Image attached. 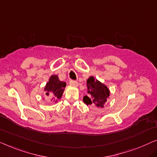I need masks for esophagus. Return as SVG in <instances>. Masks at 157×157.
I'll return each instance as SVG.
<instances>
[{
    "instance_id": "1",
    "label": "esophagus",
    "mask_w": 157,
    "mask_h": 157,
    "mask_svg": "<svg viewBox=\"0 0 157 157\" xmlns=\"http://www.w3.org/2000/svg\"><path fill=\"white\" fill-rule=\"evenodd\" d=\"M70 85L73 86H78V82L77 81L71 80V81H70Z\"/></svg>"
}]
</instances>
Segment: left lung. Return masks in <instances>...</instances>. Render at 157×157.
<instances>
[{"instance_id": "8db88e82", "label": "left lung", "mask_w": 157, "mask_h": 157, "mask_svg": "<svg viewBox=\"0 0 157 157\" xmlns=\"http://www.w3.org/2000/svg\"><path fill=\"white\" fill-rule=\"evenodd\" d=\"M88 95L83 97V101L87 105L97 108H104L105 103L109 98L110 90L107 86L93 76L86 80Z\"/></svg>"}]
</instances>
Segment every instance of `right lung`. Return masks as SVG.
Instances as JSON below:
<instances>
[{
  "mask_svg": "<svg viewBox=\"0 0 157 157\" xmlns=\"http://www.w3.org/2000/svg\"><path fill=\"white\" fill-rule=\"evenodd\" d=\"M65 86L66 83L65 82L60 81L57 75H53L46 83L44 91L46 92V95L51 97V101L57 103L58 99L62 97Z\"/></svg>",
  "mask_w": 157,
  "mask_h": 157,
  "instance_id": "obj_1",
  "label": "right lung"
}]
</instances>
